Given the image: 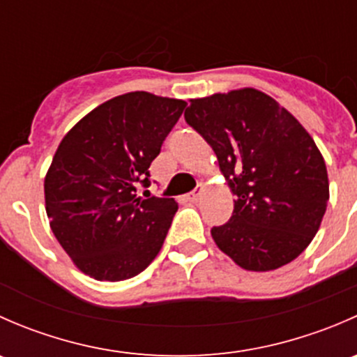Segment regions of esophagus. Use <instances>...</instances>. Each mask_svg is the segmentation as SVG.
Returning a JSON list of instances; mask_svg holds the SVG:
<instances>
[{"label": "esophagus", "mask_w": 357, "mask_h": 357, "mask_svg": "<svg viewBox=\"0 0 357 357\" xmlns=\"http://www.w3.org/2000/svg\"><path fill=\"white\" fill-rule=\"evenodd\" d=\"M202 193H204V186L202 185H199L197 186L195 190H193V192H190L188 195H186V200H190V202H197L202 197Z\"/></svg>", "instance_id": "1"}]
</instances>
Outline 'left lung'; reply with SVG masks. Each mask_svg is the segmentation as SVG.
<instances>
[{
	"instance_id": "obj_1",
	"label": "left lung",
	"mask_w": 357,
	"mask_h": 357,
	"mask_svg": "<svg viewBox=\"0 0 357 357\" xmlns=\"http://www.w3.org/2000/svg\"><path fill=\"white\" fill-rule=\"evenodd\" d=\"M185 119L218 155L236 195L211 235L248 271L289 264L318 233L330 199L314 139L276 100L254 88L190 100Z\"/></svg>"
}]
</instances>
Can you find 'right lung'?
Listing matches in <instances>:
<instances>
[{"label":"right lung","instance_id":"right-lung-1","mask_svg":"<svg viewBox=\"0 0 357 357\" xmlns=\"http://www.w3.org/2000/svg\"><path fill=\"white\" fill-rule=\"evenodd\" d=\"M186 102L146 91L115 96L63 136L45 178L53 235L82 273L100 282L139 275L160 252L174 199L138 195L150 164Z\"/></svg>","mask_w":357,"mask_h":357}]
</instances>
